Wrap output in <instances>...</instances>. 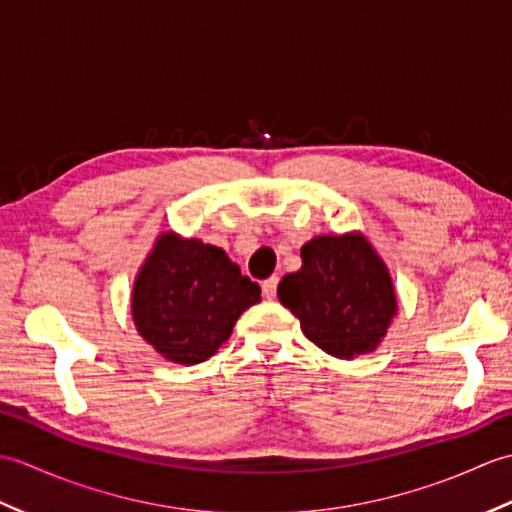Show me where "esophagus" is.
<instances>
[{
  "label": "esophagus",
  "mask_w": 512,
  "mask_h": 512,
  "mask_svg": "<svg viewBox=\"0 0 512 512\" xmlns=\"http://www.w3.org/2000/svg\"><path fill=\"white\" fill-rule=\"evenodd\" d=\"M277 286H279V277H270L262 284L264 290V297L266 299H275L277 297Z\"/></svg>",
  "instance_id": "1"
}]
</instances>
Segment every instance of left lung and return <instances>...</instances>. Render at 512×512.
I'll use <instances>...</instances> for the list:
<instances>
[{
  "instance_id": "left-lung-1",
  "label": "left lung",
  "mask_w": 512,
  "mask_h": 512,
  "mask_svg": "<svg viewBox=\"0 0 512 512\" xmlns=\"http://www.w3.org/2000/svg\"><path fill=\"white\" fill-rule=\"evenodd\" d=\"M301 259V270L281 279L277 297L301 321L303 334L339 358L374 352L396 314V295L367 239L314 237Z\"/></svg>"
}]
</instances>
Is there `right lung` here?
<instances>
[{"instance_id":"right-lung-1","label":"right lung","mask_w":512,"mask_h":512,"mask_svg":"<svg viewBox=\"0 0 512 512\" xmlns=\"http://www.w3.org/2000/svg\"><path fill=\"white\" fill-rule=\"evenodd\" d=\"M262 290L222 248L165 233L140 268L132 314L143 339L165 358L195 365L217 352Z\"/></svg>"}]
</instances>
